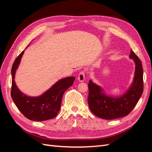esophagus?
<instances>
[{
	"label": "esophagus",
	"instance_id": "34e87169",
	"mask_svg": "<svg viewBox=\"0 0 152 152\" xmlns=\"http://www.w3.org/2000/svg\"><path fill=\"white\" fill-rule=\"evenodd\" d=\"M77 79L80 82H83L85 79V72L84 71L80 72L79 75H78Z\"/></svg>",
	"mask_w": 152,
	"mask_h": 152
}]
</instances>
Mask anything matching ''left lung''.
I'll return each mask as SVG.
<instances>
[{
    "label": "left lung",
    "instance_id": "1",
    "mask_svg": "<svg viewBox=\"0 0 152 152\" xmlns=\"http://www.w3.org/2000/svg\"><path fill=\"white\" fill-rule=\"evenodd\" d=\"M129 58L134 61L136 67L134 80L128 90L119 97L106 94L102 87L91 80L88 84L87 98L91 111L94 115L106 120H112L127 116L135 107L143 92V72L142 63L131 50Z\"/></svg>",
    "mask_w": 152,
    "mask_h": 152
}]
</instances>
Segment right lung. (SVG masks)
<instances>
[{
  "label": "right lung",
  "instance_id": "add662e5",
  "mask_svg": "<svg viewBox=\"0 0 152 152\" xmlns=\"http://www.w3.org/2000/svg\"><path fill=\"white\" fill-rule=\"evenodd\" d=\"M24 51L16 58L12 66L11 97L18 110L30 120L44 121L53 118L60 110L64 93L73 85L75 78L68 77L58 80L44 94L37 97L25 95L18 88L15 82L16 71Z\"/></svg>",
  "mask_w": 152,
  "mask_h": 152
}]
</instances>
